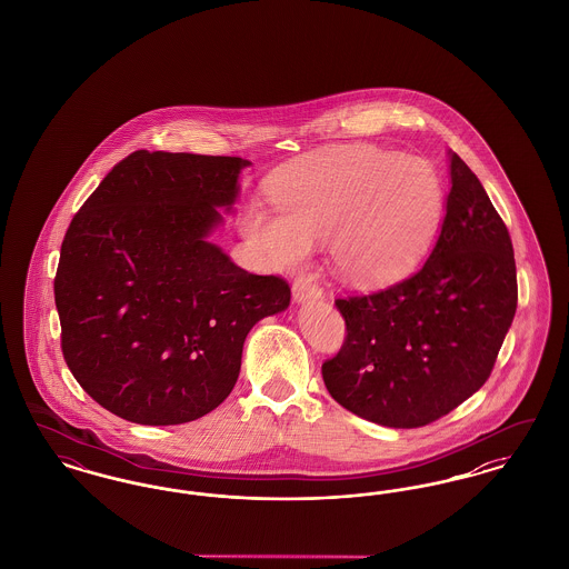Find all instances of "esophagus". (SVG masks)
I'll use <instances>...</instances> for the list:
<instances>
[{"instance_id": "1", "label": "esophagus", "mask_w": 569, "mask_h": 569, "mask_svg": "<svg viewBox=\"0 0 569 569\" xmlns=\"http://www.w3.org/2000/svg\"><path fill=\"white\" fill-rule=\"evenodd\" d=\"M292 297H295V302L302 305V302H311V300L322 298V290L316 283H311L309 279H297L295 286H292Z\"/></svg>"}]
</instances>
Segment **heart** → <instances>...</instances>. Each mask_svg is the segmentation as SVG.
<instances>
[{
	"label": "heart",
	"mask_w": 569,
	"mask_h": 569,
	"mask_svg": "<svg viewBox=\"0 0 569 569\" xmlns=\"http://www.w3.org/2000/svg\"><path fill=\"white\" fill-rule=\"evenodd\" d=\"M277 213L249 207L243 234L274 271L302 269L328 241L339 274L386 286L413 271L435 243L446 188L433 163L369 144L298 163L272 183Z\"/></svg>",
	"instance_id": "1"
}]
</instances>
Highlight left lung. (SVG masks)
Returning a JSON list of instances; mask_svg holds the SVG:
<instances>
[{"instance_id": "8db88e82", "label": "left lung", "mask_w": 569, "mask_h": 569, "mask_svg": "<svg viewBox=\"0 0 569 569\" xmlns=\"http://www.w3.org/2000/svg\"><path fill=\"white\" fill-rule=\"evenodd\" d=\"M448 166L446 216L427 262L401 283L335 302L348 339L322 365L326 388L390 429L425 427L478 392L515 320L508 228L455 151Z\"/></svg>"}]
</instances>
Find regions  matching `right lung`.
I'll use <instances>...</instances> for the list:
<instances>
[{"instance_id":"1","label":"right lung","mask_w":569,"mask_h":569,"mask_svg":"<svg viewBox=\"0 0 569 569\" xmlns=\"http://www.w3.org/2000/svg\"><path fill=\"white\" fill-rule=\"evenodd\" d=\"M243 158L136 151L74 216L54 305L82 390L136 425H183L232 392L243 343L290 305L281 277L251 274L209 237L234 211Z\"/></svg>"}]
</instances>
